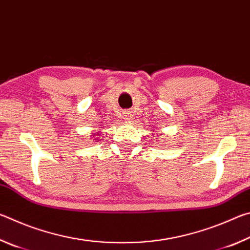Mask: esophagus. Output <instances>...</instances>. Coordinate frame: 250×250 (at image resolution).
Returning a JSON list of instances; mask_svg holds the SVG:
<instances>
[{"mask_svg": "<svg viewBox=\"0 0 250 250\" xmlns=\"http://www.w3.org/2000/svg\"><path fill=\"white\" fill-rule=\"evenodd\" d=\"M124 119L125 120H131L132 119V113H131L130 111H125V112H124Z\"/></svg>", "mask_w": 250, "mask_h": 250, "instance_id": "esophagus-1", "label": "esophagus"}]
</instances>
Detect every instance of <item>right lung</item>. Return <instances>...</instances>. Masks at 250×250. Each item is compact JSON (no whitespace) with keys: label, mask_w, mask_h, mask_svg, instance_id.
<instances>
[{"label":"right lung","mask_w":250,"mask_h":250,"mask_svg":"<svg viewBox=\"0 0 250 250\" xmlns=\"http://www.w3.org/2000/svg\"><path fill=\"white\" fill-rule=\"evenodd\" d=\"M100 132V131H98V132H97V133H99ZM92 135H94V134H92ZM96 137H97V135H96ZM92 138H94V137H92ZM94 140H96V139H94ZM97 141H98V139H97Z\"/></svg>","instance_id":"obj_1"}]
</instances>
